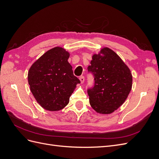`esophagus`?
Wrapping results in <instances>:
<instances>
[{
  "label": "esophagus",
  "instance_id": "obj_1",
  "mask_svg": "<svg viewBox=\"0 0 159 159\" xmlns=\"http://www.w3.org/2000/svg\"><path fill=\"white\" fill-rule=\"evenodd\" d=\"M80 81H81V84H84V81H85L84 77V76H81V77H80Z\"/></svg>",
  "mask_w": 159,
  "mask_h": 159
}]
</instances>
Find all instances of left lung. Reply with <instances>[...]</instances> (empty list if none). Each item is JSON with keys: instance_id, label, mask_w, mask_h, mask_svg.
I'll list each match as a JSON object with an SVG mask.
<instances>
[{"instance_id": "obj_1", "label": "left lung", "mask_w": 159, "mask_h": 159, "mask_svg": "<svg viewBox=\"0 0 159 159\" xmlns=\"http://www.w3.org/2000/svg\"><path fill=\"white\" fill-rule=\"evenodd\" d=\"M88 69L95 80L93 88L88 90L91 107L100 114L112 113L125 102L131 90V70L107 47L92 56Z\"/></svg>"}]
</instances>
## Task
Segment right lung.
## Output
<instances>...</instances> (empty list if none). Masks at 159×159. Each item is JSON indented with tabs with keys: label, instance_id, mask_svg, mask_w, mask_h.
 I'll list each match as a JSON object with an SVG mask.
<instances>
[{
	"label": "right lung",
	"instance_id": "right-lung-1",
	"mask_svg": "<svg viewBox=\"0 0 159 159\" xmlns=\"http://www.w3.org/2000/svg\"><path fill=\"white\" fill-rule=\"evenodd\" d=\"M70 53L57 46L48 50L28 71V81L36 102L50 111L64 109L80 80L74 76L68 60Z\"/></svg>",
	"mask_w": 159,
	"mask_h": 159
}]
</instances>
